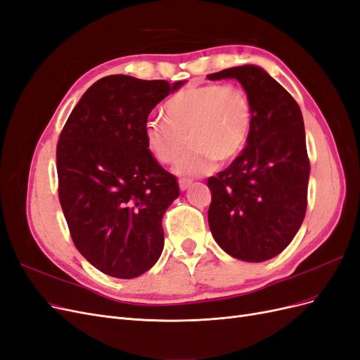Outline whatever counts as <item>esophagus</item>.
<instances>
[{"label": "esophagus", "mask_w": 360, "mask_h": 360, "mask_svg": "<svg viewBox=\"0 0 360 360\" xmlns=\"http://www.w3.org/2000/svg\"><path fill=\"white\" fill-rule=\"evenodd\" d=\"M192 184V180L191 179H180L179 180V186L181 191H186L189 186Z\"/></svg>", "instance_id": "obj_1"}]
</instances>
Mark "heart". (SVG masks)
I'll list each match as a JSON object with an SVG mask.
<instances>
[{
	"instance_id": "obj_1",
	"label": "heart",
	"mask_w": 360,
	"mask_h": 360,
	"mask_svg": "<svg viewBox=\"0 0 360 360\" xmlns=\"http://www.w3.org/2000/svg\"><path fill=\"white\" fill-rule=\"evenodd\" d=\"M163 112L165 118L146 126L147 147L156 160L168 165L191 146L176 167L181 176H200L213 162L224 165L236 159L252 126V103L236 84L188 85L169 97Z\"/></svg>"
}]
</instances>
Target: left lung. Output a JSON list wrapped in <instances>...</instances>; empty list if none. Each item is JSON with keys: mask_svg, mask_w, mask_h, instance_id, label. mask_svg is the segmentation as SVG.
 Returning <instances> with one entry per match:
<instances>
[{"mask_svg": "<svg viewBox=\"0 0 360 360\" xmlns=\"http://www.w3.org/2000/svg\"><path fill=\"white\" fill-rule=\"evenodd\" d=\"M207 78L237 79L252 103L248 146L230 167L207 180L209 226L228 255L259 263L290 245L307 213L311 167L303 117L292 96L257 66Z\"/></svg>", "mask_w": 360, "mask_h": 360, "instance_id": "obj_1", "label": "left lung"}]
</instances>
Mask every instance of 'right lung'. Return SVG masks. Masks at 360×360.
I'll use <instances>...</instances> for the list:
<instances>
[{
	"instance_id": "1",
	"label": "right lung",
	"mask_w": 360,
	"mask_h": 360,
	"mask_svg": "<svg viewBox=\"0 0 360 360\" xmlns=\"http://www.w3.org/2000/svg\"><path fill=\"white\" fill-rule=\"evenodd\" d=\"M181 84L105 76L84 93L60 134L58 198L72 240L110 276L136 278L162 254V217L180 191L151 156L146 126Z\"/></svg>"
}]
</instances>
